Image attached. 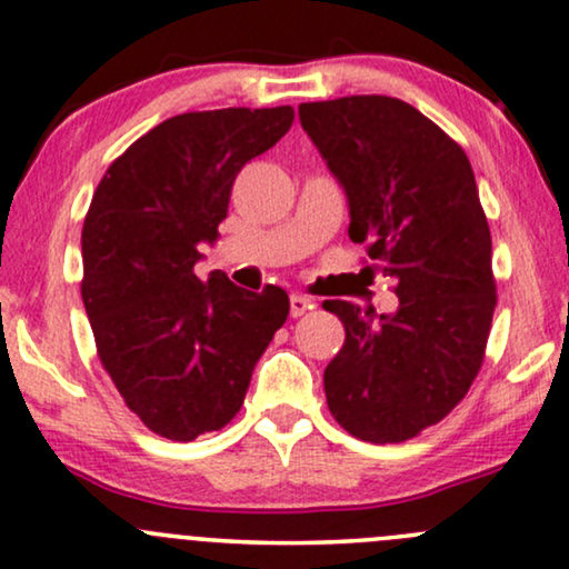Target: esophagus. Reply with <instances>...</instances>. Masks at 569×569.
I'll return each instance as SVG.
<instances>
[{
	"label": "esophagus",
	"mask_w": 569,
	"mask_h": 569,
	"mask_svg": "<svg viewBox=\"0 0 569 569\" xmlns=\"http://www.w3.org/2000/svg\"><path fill=\"white\" fill-rule=\"evenodd\" d=\"M289 301H291V318H301V315L315 307V301L305 297V293H291Z\"/></svg>",
	"instance_id": "esophagus-1"
}]
</instances>
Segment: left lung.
<instances>
[{"label": "left lung", "instance_id": "left-lung-1", "mask_svg": "<svg viewBox=\"0 0 569 569\" xmlns=\"http://www.w3.org/2000/svg\"><path fill=\"white\" fill-rule=\"evenodd\" d=\"M349 197V236L397 280L399 309L322 301L347 338L328 409L370 443L409 441L455 409L486 357L496 309L491 231L465 149L412 104L378 93L299 104Z\"/></svg>", "mask_w": 569, "mask_h": 569}]
</instances>
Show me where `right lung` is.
<instances>
[{"mask_svg": "<svg viewBox=\"0 0 569 569\" xmlns=\"http://www.w3.org/2000/svg\"><path fill=\"white\" fill-rule=\"evenodd\" d=\"M293 123L283 107L183 112L114 160L83 220L81 297L99 362L152 433L193 441L226 428L251 370L289 318V293L193 276L218 239L236 176Z\"/></svg>", "mask_w": 569, "mask_h": 569, "instance_id": "right-lung-1", "label": "right lung"}]
</instances>
